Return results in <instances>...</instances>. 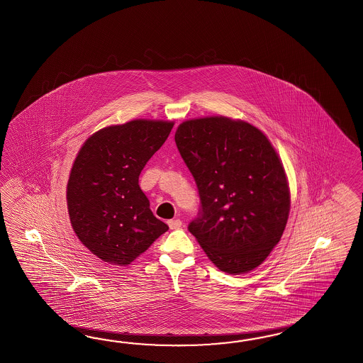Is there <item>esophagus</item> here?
Masks as SVG:
<instances>
[{"mask_svg": "<svg viewBox=\"0 0 363 363\" xmlns=\"http://www.w3.org/2000/svg\"><path fill=\"white\" fill-rule=\"evenodd\" d=\"M168 224L170 230H179L182 227V221L179 219H172V220L168 221Z\"/></svg>", "mask_w": 363, "mask_h": 363, "instance_id": "obj_1", "label": "esophagus"}]
</instances>
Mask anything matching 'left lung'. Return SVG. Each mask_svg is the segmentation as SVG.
Masks as SVG:
<instances>
[{
	"mask_svg": "<svg viewBox=\"0 0 363 363\" xmlns=\"http://www.w3.org/2000/svg\"><path fill=\"white\" fill-rule=\"evenodd\" d=\"M174 140L201 199L189 230L221 272L256 269L282 238L291 204L272 143L255 125L225 116L186 121Z\"/></svg>",
	"mask_w": 363,
	"mask_h": 363,
	"instance_id": "left-lung-1",
	"label": "left lung"
}]
</instances>
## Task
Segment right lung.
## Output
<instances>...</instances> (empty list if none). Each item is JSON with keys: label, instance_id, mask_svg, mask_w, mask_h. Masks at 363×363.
Returning a JSON list of instances; mask_svg holds the SVG:
<instances>
[{"label": "right lung", "instance_id": "obj_1", "mask_svg": "<svg viewBox=\"0 0 363 363\" xmlns=\"http://www.w3.org/2000/svg\"><path fill=\"white\" fill-rule=\"evenodd\" d=\"M173 125L135 119L99 130L81 147L67 185L68 213L77 238L102 261L130 265L169 230L150 211L139 176Z\"/></svg>", "mask_w": 363, "mask_h": 363}]
</instances>
